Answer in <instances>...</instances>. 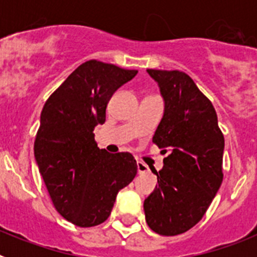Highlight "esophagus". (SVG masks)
I'll return each mask as SVG.
<instances>
[{
	"mask_svg": "<svg viewBox=\"0 0 257 257\" xmlns=\"http://www.w3.org/2000/svg\"><path fill=\"white\" fill-rule=\"evenodd\" d=\"M136 165H138V171H139L140 174L148 171V166L144 165V163H143V162H138V163H136Z\"/></svg>",
	"mask_w": 257,
	"mask_h": 257,
	"instance_id": "1",
	"label": "esophagus"
}]
</instances>
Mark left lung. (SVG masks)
Wrapping results in <instances>:
<instances>
[{
  "instance_id": "8db88e82",
  "label": "left lung",
  "mask_w": 257,
  "mask_h": 257,
  "mask_svg": "<svg viewBox=\"0 0 257 257\" xmlns=\"http://www.w3.org/2000/svg\"><path fill=\"white\" fill-rule=\"evenodd\" d=\"M147 72L165 104L153 143L167 157L154 171L158 185L144 201L145 220L158 234L178 235L203 217L221 185L224 136L212 104L188 74Z\"/></svg>"
}]
</instances>
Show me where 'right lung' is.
<instances>
[{
	"label": "right lung",
	"instance_id": "obj_1",
	"mask_svg": "<svg viewBox=\"0 0 257 257\" xmlns=\"http://www.w3.org/2000/svg\"><path fill=\"white\" fill-rule=\"evenodd\" d=\"M138 74L90 60L79 65L45 103L35 158L56 211L81 228L99 225L112 212L118 192L138 172L130 153L99 149L94 128L105 122L106 104Z\"/></svg>",
	"mask_w": 257,
	"mask_h": 257
}]
</instances>
